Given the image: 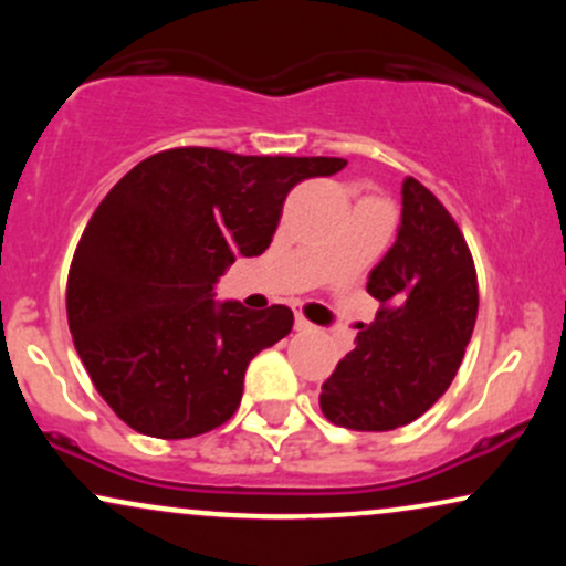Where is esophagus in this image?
Wrapping results in <instances>:
<instances>
[{"mask_svg":"<svg viewBox=\"0 0 566 566\" xmlns=\"http://www.w3.org/2000/svg\"><path fill=\"white\" fill-rule=\"evenodd\" d=\"M295 329H301V333H308V329H314V324H311L301 311H295Z\"/></svg>","mask_w":566,"mask_h":566,"instance_id":"1","label":"esophagus"}]
</instances>
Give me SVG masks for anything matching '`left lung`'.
<instances>
[{"instance_id": "8db88e82", "label": "left lung", "mask_w": 566, "mask_h": 566, "mask_svg": "<svg viewBox=\"0 0 566 566\" xmlns=\"http://www.w3.org/2000/svg\"><path fill=\"white\" fill-rule=\"evenodd\" d=\"M367 292L380 301L378 316L324 380L319 407L350 431H394L450 388L479 311L469 244L415 178L401 184L396 242L369 271Z\"/></svg>"}]
</instances>
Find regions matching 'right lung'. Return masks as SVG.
Returning <instances> with one entry per match:
<instances>
[{
    "label": "right lung",
    "instance_id": "right-lung-1",
    "mask_svg": "<svg viewBox=\"0 0 566 566\" xmlns=\"http://www.w3.org/2000/svg\"><path fill=\"white\" fill-rule=\"evenodd\" d=\"M346 165L172 148L106 193L74 252L66 308L84 369L129 428L188 439L237 412L247 365L290 333L292 311L218 303V279L269 250L292 186Z\"/></svg>",
    "mask_w": 566,
    "mask_h": 566
}]
</instances>
